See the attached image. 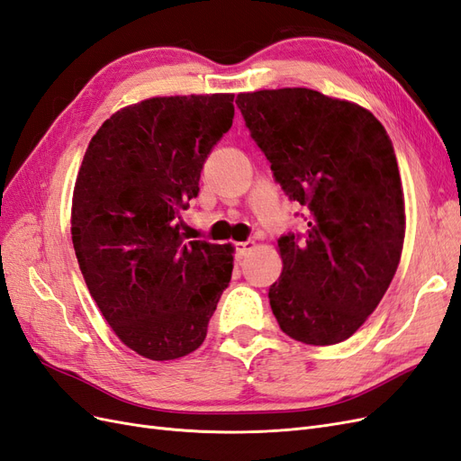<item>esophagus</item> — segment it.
I'll return each mask as SVG.
<instances>
[{"instance_id": "esophagus-1", "label": "esophagus", "mask_w": 461, "mask_h": 461, "mask_svg": "<svg viewBox=\"0 0 461 461\" xmlns=\"http://www.w3.org/2000/svg\"><path fill=\"white\" fill-rule=\"evenodd\" d=\"M254 248V242H236L234 244V254H236V259H242L246 258V254L249 252V249Z\"/></svg>"}]
</instances>
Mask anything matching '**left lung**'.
<instances>
[{
  "label": "left lung",
  "mask_w": 461,
  "mask_h": 461,
  "mask_svg": "<svg viewBox=\"0 0 461 461\" xmlns=\"http://www.w3.org/2000/svg\"><path fill=\"white\" fill-rule=\"evenodd\" d=\"M236 105L275 183L308 221L278 239L273 315L303 344L350 339L400 263L406 219L393 142L367 109L310 88L239 94Z\"/></svg>",
  "instance_id": "8db88e82"
}]
</instances>
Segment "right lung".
<instances>
[{"label":"right lung","instance_id":"add662e5","mask_svg":"<svg viewBox=\"0 0 461 461\" xmlns=\"http://www.w3.org/2000/svg\"><path fill=\"white\" fill-rule=\"evenodd\" d=\"M234 95L151 97L94 134L73 196V246L117 337L148 359L202 346L232 273V248L186 240L180 212L200 192Z\"/></svg>","mask_w":461,"mask_h":461}]
</instances>
